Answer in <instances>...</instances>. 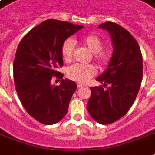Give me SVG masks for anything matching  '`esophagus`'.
<instances>
[{"label": "esophagus", "mask_w": 155, "mask_h": 155, "mask_svg": "<svg viewBox=\"0 0 155 155\" xmlns=\"http://www.w3.org/2000/svg\"><path fill=\"white\" fill-rule=\"evenodd\" d=\"M83 86H84V84H81V83H78L77 84L78 87H83Z\"/></svg>", "instance_id": "obj_1"}]
</instances>
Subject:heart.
I'll return each instance as SVG.
<instances>
[{"instance_id":"b5f03b06","label":"heart","mask_w":155,"mask_h":155,"mask_svg":"<svg viewBox=\"0 0 155 155\" xmlns=\"http://www.w3.org/2000/svg\"><path fill=\"white\" fill-rule=\"evenodd\" d=\"M75 42L87 47L92 53V59L97 63L100 68H105L110 63L113 58V50L111 48H102L103 40L96 34H89L84 36L75 38L66 39L61 47V55L65 62L69 63L72 58V54ZM97 68L92 64H80L75 63L70 66L67 70V75L71 80L80 83H85L90 78L95 75Z\"/></svg>"}]
</instances>
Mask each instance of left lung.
<instances>
[{"instance_id": "8db88e82", "label": "left lung", "mask_w": 155, "mask_h": 155, "mask_svg": "<svg viewBox=\"0 0 155 155\" xmlns=\"http://www.w3.org/2000/svg\"><path fill=\"white\" fill-rule=\"evenodd\" d=\"M99 27L110 34L113 58L105 72L97 79L103 86L90 87L87 111L96 121L108 125L122 117L137 97L143 75L142 55L136 39L125 28L111 21ZM108 84L110 87L106 88Z\"/></svg>"}]
</instances>
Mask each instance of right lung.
I'll return each mask as SVG.
<instances>
[{"instance_id":"1","label":"right lung","mask_w":155,"mask_h":155,"mask_svg":"<svg viewBox=\"0 0 155 155\" xmlns=\"http://www.w3.org/2000/svg\"><path fill=\"white\" fill-rule=\"evenodd\" d=\"M83 25L49 19L30 30L18 44L13 60L16 91L29 114L43 125H53L66 116L76 84L63 80L57 68L63 66V42ZM61 80L59 86L51 79Z\"/></svg>"}]
</instances>
